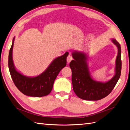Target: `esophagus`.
<instances>
[{"instance_id": "obj_1", "label": "esophagus", "mask_w": 130, "mask_h": 130, "mask_svg": "<svg viewBox=\"0 0 130 130\" xmlns=\"http://www.w3.org/2000/svg\"><path fill=\"white\" fill-rule=\"evenodd\" d=\"M73 59V57L71 55H68L67 58V62L68 63H70L71 62V61Z\"/></svg>"}]
</instances>
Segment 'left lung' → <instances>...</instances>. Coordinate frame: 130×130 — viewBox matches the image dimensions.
Wrapping results in <instances>:
<instances>
[{
	"mask_svg": "<svg viewBox=\"0 0 130 130\" xmlns=\"http://www.w3.org/2000/svg\"><path fill=\"white\" fill-rule=\"evenodd\" d=\"M118 47L115 74L111 79L106 83L96 82L91 78L87 63V56L83 52L74 51V60L69 63L72 69V82L74 92L79 98L84 100L98 101L107 96L114 88L119 80L121 72V47L114 39H111Z\"/></svg>",
	"mask_w": 130,
	"mask_h": 130,
	"instance_id": "8db88e82",
	"label": "left lung"
}]
</instances>
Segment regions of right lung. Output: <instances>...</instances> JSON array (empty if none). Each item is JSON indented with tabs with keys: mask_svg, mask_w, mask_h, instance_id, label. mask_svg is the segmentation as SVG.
Masks as SVG:
<instances>
[{
	"mask_svg": "<svg viewBox=\"0 0 130 130\" xmlns=\"http://www.w3.org/2000/svg\"><path fill=\"white\" fill-rule=\"evenodd\" d=\"M13 38L9 54L8 66L10 75L16 87L25 95L31 97H43L51 92L54 83L61 70L66 66L68 52L55 58L45 71L36 77L22 75L14 66L12 60Z\"/></svg>",
	"mask_w": 130,
	"mask_h": 130,
	"instance_id": "1",
	"label": "right lung"
}]
</instances>
